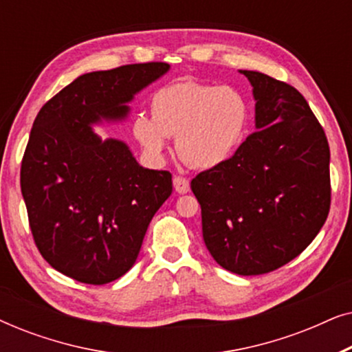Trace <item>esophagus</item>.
<instances>
[{"label":"esophagus","mask_w":352,"mask_h":352,"mask_svg":"<svg viewBox=\"0 0 352 352\" xmlns=\"http://www.w3.org/2000/svg\"><path fill=\"white\" fill-rule=\"evenodd\" d=\"M173 186H175V190L177 192V194H187L190 189L189 181H187L186 177H181V176L173 177Z\"/></svg>","instance_id":"esophagus-1"}]
</instances>
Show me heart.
I'll return each instance as SVG.
<instances>
[{"instance_id": "heart-1", "label": "heart", "mask_w": 352, "mask_h": 352, "mask_svg": "<svg viewBox=\"0 0 352 352\" xmlns=\"http://www.w3.org/2000/svg\"><path fill=\"white\" fill-rule=\"evenodd\" d=\"M252 107L242 91L199 81H177L151 98V118L133 120V136L151 158L160 160L168 138L176 152L199 170H213L230 160L247 136Z\"/></svg>"}]
</instances>
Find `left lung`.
Wrapping results in <instances>:
<instances>
[{
    "instance_id": "8db88e82",
    "label": "left lung",
    "mask_w": 352,
    "mask_h": 352,
    "mask_svg": "<svg viewBox=\"0 0 352 352\" xmlns=\"http://www.w3.org/2000/svg\"><path fill=\"white\" fill-rule=\"evenodd\" d=\"M239 72L253 88L254 133L224 165L192 179L190 189L214 261L239 276H258L296 258L324 226L330 148L293 86Z\"/></svg>"
}]
</instances>
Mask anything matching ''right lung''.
I'll use <instances>...</instances> for the list:
<instances>
[{"instance_id": "add662e5", "label": "right lung", "mask_w": 352, "mask_h": 352, "mask_svg": "<svg viewBox=\"0 0 352 352\" xmlns=\"http://www.w3.org/2000/svg\"><path fill=\"white\" fill-rule=\"evenodd\" d=\"M168 72L165 62L91 72L38 112L21 189L36 247L64 276L102 285L126 274L171 195L170 173L141 166L126 142L94 131L126 122L129 102Z\"/></svg>"}]
</instances>
